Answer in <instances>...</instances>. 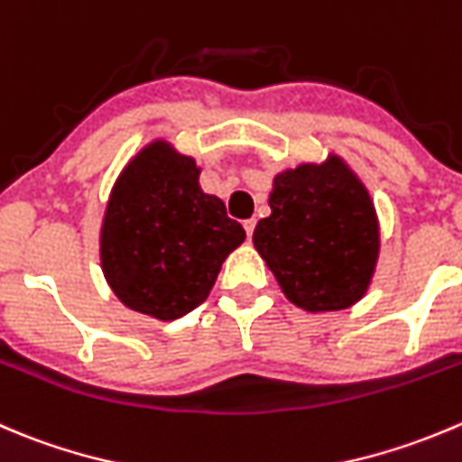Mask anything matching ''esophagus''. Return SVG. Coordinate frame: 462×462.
Here are the masks:
<instances>
[{"instance_id": "1", "label": "esophagus", "mask_w": 462, "mask_h": 462, "mask_svg": "<svg viewBox=\"0 0 462 462\" xmlns=\"http://www.w3.org/2000/svg\"><path fill=\"white\" fill-rule=\"evenodd\" d=\"M254 226H257V218H248V221H244V230L245 235H248V239H253Z\"/></svg>"}]
</instances>
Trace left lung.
Listing matches in <instances>:
<instances>
[{
    "mask_svg": "<svg viewBox=\"0 0 462 462\" xmlns=\"http://www.w3.org/2000/svg\"><path fill=\"white\" fill-rule=\"evenodd\" d=\"M271 217L254 227V248L286 298L307 311H336L361 300L374 273L379 227L361 182L331 158L275 178Z\"/></svg>",
    "mask_w": 462,
    "mask_h": 462,
    "instance_id": "left-lung-1",
    "label": "left lung"
}]
</instances>
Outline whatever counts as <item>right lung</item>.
<instances>
[{"mask_svg": "<svg viewBox=\"0 0 462 462\" xmlns=\"http://www.w3.org/2000/svg\"><path fill=\"white\" fill-rule=\"evenodd\" d=\"M245 230L199 187L194 160L158 142L119 176L101 232L107 284L126 307L160 320L194 311Z\"/></svg>", "mask_w": 462, "mask_h": 462, "instance_id": "1", "label": "right lung"}]
</instances>
